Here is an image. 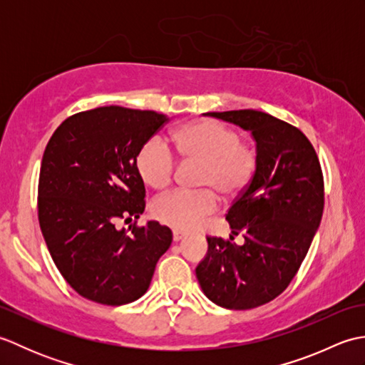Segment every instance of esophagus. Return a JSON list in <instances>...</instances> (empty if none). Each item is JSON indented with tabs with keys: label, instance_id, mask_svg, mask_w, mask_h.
<instances>
[{
	"label": "esophagus",
	"instance_id": "esophagus-1",
	"mask_svg": "<svg viewBox=\"0 0 365 365\" xmlns=\"http://www.w3.org/2000/svg\"><path fill=\"white\" fill-rule=\"evenodd\" d=\"M185 237H187V235H185L183 232H180V230H174V232H173V240H174L175 243L180 242V240H183Z\"/></svg>",
	"mask_w": 365,
	"mask_h": 365
}]
</instances>
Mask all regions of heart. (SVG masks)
<instances>
[{"label": "heart", "mask_w": 365, "mask_h": 365, "mask_svg": "<svg viewBox=\"0 0 365 365\" xmlns=\"http://www.w3.org/2000/svg\"><path fill=\"white\" fill-rule=\"evenodd\" d=\"M175 150L185 163L200 165L197 185L205 190H177L153 200L152 215L170 227H197L218 207V192L235 199L250 187L259 168V150L240 141L238 131L216 120H199L180 128L174 136ZM136 169L155 190L173 182L175 160L160 136L147 139L136 155Z\"/></svg>", "instance_id": "b5f03b06"}]
</instances>
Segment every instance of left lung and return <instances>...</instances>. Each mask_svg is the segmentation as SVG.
I'll use <instances>...</instances> for the list:
<instances>
[{
    "instance_id": "1",
    "label": "left lung",
    "mask_w": 365,
    "mask_h": 365,
    "mask_svg": "<svg viewBox=\"0 0 365 365\" xmlns=\"http://www.w3.org/2000/svg\"><path fill=\"white\" fill-rule=\"evenodd\" d=\"M251 131L259 168L226 220L230 240L208 237L196 268L205 297L246 311L279 297L297 274L320 226L324 187L319 157L301 130L255 110L205 113ZM242 233L243 245L231 242Z\"/></svg>"
}]
</instances>
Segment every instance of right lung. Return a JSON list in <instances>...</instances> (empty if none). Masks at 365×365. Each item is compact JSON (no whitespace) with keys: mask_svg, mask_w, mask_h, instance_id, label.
<instances>
[{"mask_svg":"<svg viewBox=\"0 0 365 365\" xmlns=\"http://www.w3.org/2000/svg\"><path fill=\"white\" fill-rule=\"evenodd\" d=\"M169 119L155 111L102 106L67 118L45 147L38 224L54 265L83 298L122 306L141 298L173 232L138 220L145 188L136 155Z\"/></svg>","mask_w":365,"mask_h":365,"instance_id":"right-lung-1","label":"right lung"}]
</instances>
